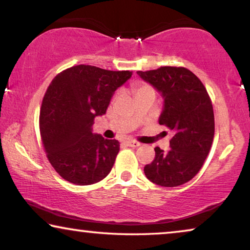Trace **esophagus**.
<instances>
[{
	"mask_svg": "<svg viewBox=\"0 0 250 250\" xmlns=\"http://www.w3.org/2000/svg\"><path fill=\"white\" fill-rule=\"evenodd\" d=\"M125 145L128 146L138 147V146H141V143H140V142H138V141H134V140H126V141H125Z\"/></svg>",
	"mask_w": 250,
	"mask_h": 250,
	"instance_id": "1",
	"label": "esophagus"
}]
</instances>
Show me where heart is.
<instances>
[{"instance_id":"1","label":"heart","mask_w":250,"mask_h":250,"mask_svg":"<svg viewBox=\"0 0 250 250\" xmlns=\"http://www.w3.org/2000/svg\"><path fill=\"white\" fill-rule=\"evenodd\" d=\"M133 89H134L135 94H138V92H141V91L146 90V89H152V88L150 86H147V84L138 83V84H135V86L133 87Z\"/></svg>"}]
</instances>
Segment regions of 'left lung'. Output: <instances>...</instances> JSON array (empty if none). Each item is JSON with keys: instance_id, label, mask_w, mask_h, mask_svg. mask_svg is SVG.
Masks as SVG:
<instances>
[{"instance_id": "1", "label": "left lung", "mask_w": 250, "mask_h": 250, "mask_svg": "<svg viewBox=\"0 0 250 250\" xmlns=\"http://www.w3.org/2000/svg\"><path fill=\"white\" fill-rule=\"evenodd\" d=\"M163 97L159 124L173 131L168 151L156 146L155 158L145 167L152 183L174 188L186 183L201 170L214 139L213 104L206 88L184 67H160L137 71Z\"/></svg>"}]
</instances>
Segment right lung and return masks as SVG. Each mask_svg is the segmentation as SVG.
Here are the masks:
<instances>
[{
    "instance_id": "obj_1",
    "label": "right lung",
    "mask_w": 250,
    "mask_h": 250,
    "mask_svg": "<svg viewBox=\"0 0 250 250\" xmlns=\"http://www.w3.org/2000/svg\"><path fill=\"white\" fill-rule=\"evenodd\" d=\"M131 75L78 65L52 80L42 103L40 130L48 161L64 180L90 185L111 171L120 143L94 133L92 125Z\"/></svg>"
}]
</instances>
